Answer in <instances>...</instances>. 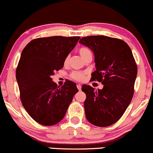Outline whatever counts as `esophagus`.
<instances>
[{
  "instance_id": "obj_1",
  "label": "esophagus",
  "mask_w": 153,
  "mask_h": 153,
  "mask_svg": "<svg viewBox=\"0 0 153 153\" xmlns=\"http://www.w3.org/2000/svg\"><path fill=\"white\" fill-rule=\"evenodd\" d=\"M76 87H77V88H78L79 91H81V84H77Z\"/></svg>"
}]
</instances>
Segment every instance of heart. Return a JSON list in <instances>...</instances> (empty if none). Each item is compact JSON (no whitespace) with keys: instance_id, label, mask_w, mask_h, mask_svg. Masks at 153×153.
Wrapping results in <instances>:
<instances>
[{"instance_id":"heart-1","label":"heart","mask_w":153,"mask_h":153,"mask_svg":"<svg viewBox=\"0 0 153 153\" xmlns=\"http://www.w3.org/2000/svg\"><path fill=\"white\" fill-rule=\"evenodd\" d=\"M79 55H81V57H82L83 59H84L87 55L90 54V53H91V51L88 48H87L83 47V48H81L79 49ZM67 62H68V57H67V58L65 59V64H66ZM71 76H72V78L74 79V80L82 81L83 79H84V76H85V72H73Z\"/></svg>"}]
</instances>
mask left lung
Here are the masks:
<instances>
[{"label":"left lung","instance_id":"8db88e82","mask_svg":"<svg viewBox=\"0 0 153 153\" xmlns=\"http://www.w3.org/2000/svg\"><path fill=\"white\" fill-rule=\"evenodd\" d=\"M79 43L94 54L96 70L91 79L104 85L97 91L89 85L81 87L86 117L95 126H110L122 117L134 95L137 65L131 50L124 41L105 36H85Z\"/></svg>","mask_w":153,"mask_h":153}]
</instances>
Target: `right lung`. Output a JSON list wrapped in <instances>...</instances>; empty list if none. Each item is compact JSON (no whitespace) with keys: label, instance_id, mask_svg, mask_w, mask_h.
I'll return each mask as SVG.
<instances>
[{"label":"right lung","instance_id":"add662e5","mask_svg":"<svg viewBox=\"0 0 153 153\" xmlns=\"http://www.w3.org/2000/svg\"><path fill=\"white\" fill-rule=\"evenodd\" d=\"M79 39L39 38L30 41L21 53L16 69L20 99L27 112L39 124L52 126L60 122L79 91L72 81L59 87L51 77L62 68Z\"/></svg>","mask_w":153,"mask_h":153}]
</instances>
